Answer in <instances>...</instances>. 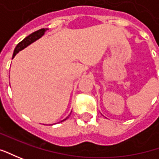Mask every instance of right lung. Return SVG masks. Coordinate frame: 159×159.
<instances>
[{
  "label": "right lung",
  "instance_id": "add662e5",
  "mask_svg": "<svg viewBox=\"0 0 159 159\" xmlns=\"http://www.w3.org/2000/svg\"><path fill=\"white\" fill-rule=\"evenodd\" d=\"M47 29H40V30H37V31H34L33 33L30 34L28 37H26L24 40H22L20 43H18L17 46L16 47V48H15L14 50V53H13V57L12 58H14L15 56H16V54L19 52V51L23 50L24 48H25L27 46H29V45L31 44L32 42L36 41L37 39H39V38H41L42 36L44 35L45 31H47ZM66 119H67V118H66ZM66 119H65V120H66Z\"/></svg>",
  "mask_w": 159,
  "mask_h": 159
}]
</instances>
